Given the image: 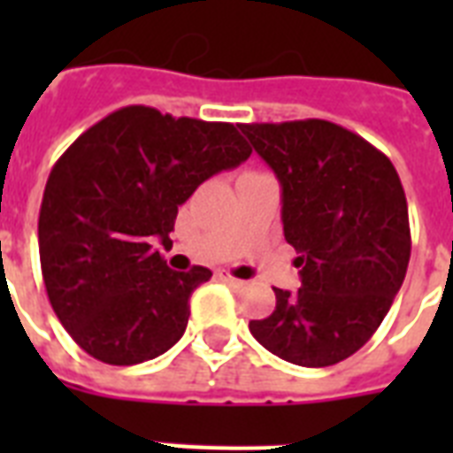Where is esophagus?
<instances>
[{
  "mask_svg": "<svg viewBox=\"0 0 453 453\" xmlns=\"http://www.w3.org/2000/svg\"><path fill=\"white\" fill-rule=\"evenodd\" d=\"M219 280H220V282L230 284V287H237V289L247 284V282H244V280H240V277H234L233 273H230V270H219Z\"/></svg>",
  "mask_w": 453,
  "mask_h": 453,
  "instance_id": "obj_1",
  "label": "esophagus"
}]
</instances>
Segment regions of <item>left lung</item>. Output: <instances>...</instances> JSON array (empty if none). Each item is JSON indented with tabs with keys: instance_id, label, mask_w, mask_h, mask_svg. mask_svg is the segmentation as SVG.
Instances as JSON below:
<instances>
[{
	"instance_id": "8db88e82",
	"label": "left lung",
	"mask_w": 453,
	"mask_h": 453,
	"mask_svg": "<svg viewBox=\"0 0 453 453\" xmlns=\"http://www.w3.org/2000/svg\"><path fill=\"white\" fill-rule=\"evenodd\" d=\"M282 185L284 237L296 249L301 289L249 329L277 357L331 366L379 329L407 275L411 233L393 162L326 119L240 124Z\"/></svg>"
}]
</instances>
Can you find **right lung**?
I'll use <instances>...</instances> for the list:
<instances>
[{
	"instance_id": "right-lung-1",
	"label": "right lung",
	"mask_w": 453,
	"mask_h": 453,
	"mask_svg": "<svg viewBox=\"0 0 453 453\" xmlns=\"http://www.w3.org/2000/svg\"><path fill=\"white\" fill-rule=\"evenodd\" d=\"M251 155L234 124L127 105L87 129L53 164L39 209V261L60 324L91 357L131 366L183 336L190 296L211 270L176 273L178 206Z\"/></svg>"
}]
</instances>
